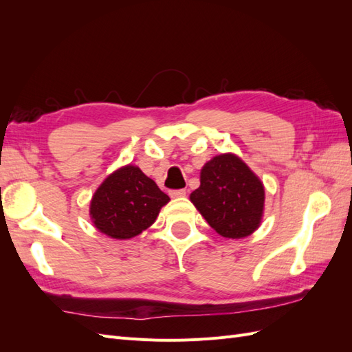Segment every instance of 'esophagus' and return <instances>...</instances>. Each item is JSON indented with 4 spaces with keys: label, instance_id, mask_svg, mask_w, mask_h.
<instances>
[{
    "label": "esophagus",
    "instance_id": "esophagus-1",
    "mask_svg": "<svg viewBox=\"0 0 352 352\" xmlns=\"http://www.w3.org/2000/svg\"><path fill=\"white\" fill-rule=\"evenodd\" d=\"M170 197H172V198H184V197H186V190L185 189L170 190Z\"/></svg>",
    "mask_w": 352,
    "mask_h": 352
}]
</instances>
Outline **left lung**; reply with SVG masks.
Returning a JSON list of instances; mask_svg holds the SVG:
<instances>
[{
  "mask_svg": "<svg viewBox=\"0 0 352 352\" xmlns=\"http://www.w3.org/2000/svg\"><path fill=\"white\" fill-rule=\"evenodd\" d=\"M199 180V188L189 199L220 236L247 238L260 228L264 185L238 155L212 157L201 168Z\"/></svg>",
  "mask_w": 352,
  "mask_h": 352,
  "instance_id": "obj_1",
  "label": "left lung"
}]
</instances>
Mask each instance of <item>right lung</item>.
Listing matches in <instances>:
<instances>
[{"label":"right lung","mask_w":352,"mask_h":352,"mask_svg":"<svg viewBox=\"0 0 352 352\" xmlns=\"http://www.w3.org/2000/svg\"><path fill=\"white\" fill-rule=\"evenodd\" d=\"M168 201L140 167L127 164L114 170L95 190L89 216L104 235L124 241L150 228Z\"/></svg>","instance_id":"1"}]
</instances>
